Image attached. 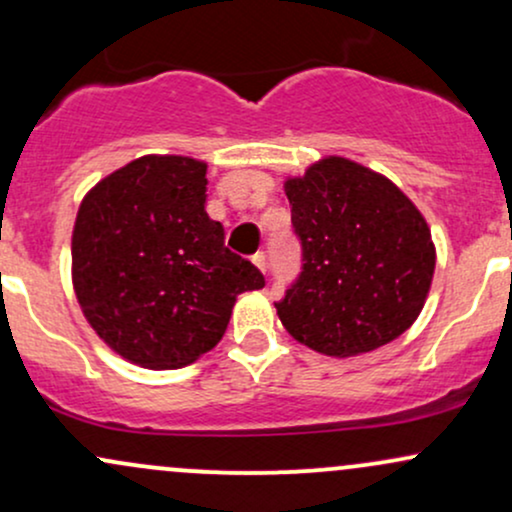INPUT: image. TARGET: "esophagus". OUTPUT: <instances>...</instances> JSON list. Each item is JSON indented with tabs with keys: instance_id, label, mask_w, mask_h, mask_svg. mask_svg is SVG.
Here are the masks:
<instances>
[{
	"instance_id": "obj_1",
	"label": "esophagus",
	"mask_w": 512,
	"mask_h": 512,
	"mask_svg": "<svg viewBox=\"0 0 512 512\" xmlns=\"http://www.w3.org/2000/svg\"><path fill=\"white\" fill-rule=\"evenodd\" d=\"M252 264H255L260 272H267V255H264V252H255V255H252Z\"/></svg>"
}]
</instances>
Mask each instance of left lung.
I'll list each match as a JSON object with an SVG mask.
<instances>
[{
  "label": "left lung",
  "instance_id": "left-lung-1",
  "mask_svg": "<svg viewBox=\"0 0 512 512\" xmlns=\"http://www.w3.org/2000/svg\"><path fill=\"white\" fill-rule=\"evenodd\" d=\"M303 240V274L276 305L295 341L329 357L372 353L420 317L436 248L391 178L329 155L283 181Z\"/></svg>",
  "mask_w": 512,
  "mask_h": 512
}]
</instances>
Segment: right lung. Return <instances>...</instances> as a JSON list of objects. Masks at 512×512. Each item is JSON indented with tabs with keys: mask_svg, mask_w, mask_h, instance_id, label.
<instances>
[{
	"mask_svg": "<svg viewBox=\"0 0 512 512\" xmlns=\"http://www.w3.org/2000/svg\"><path fill=\"white\" fill-rule=\"evenodd\" d=\"M207 164L145 155L97 181L71 236L73 293L123 360L178 369L212 350L245 291L264 276L224 245L205 212Z\"/></svg>",
	"mask_w": 512,
	"mask_h": 512,
	"instance_id": "obj_1",
	"label": "right lung"
}]
</instances>
